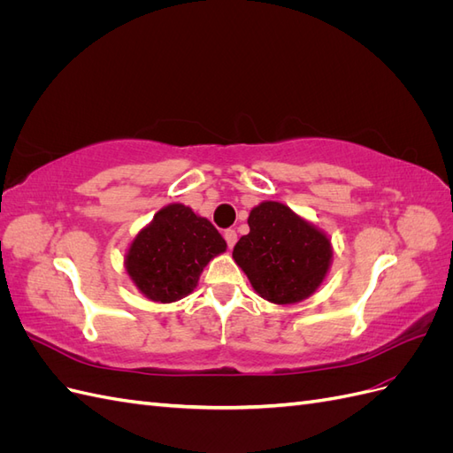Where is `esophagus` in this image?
I'll list each match as a JSON object with an SVG mask.
<instances>
[{"label":"esophagus","mask_w":453,"mask_h":453,"mask_svg":"<svg viewBox=\"0 0 453 453\" xmlns=\"http://www.w3.org/2000/svg\"><path fill=\"white\" fill-rule=\"evenodd\" d=\"M225 240H226V243H228V248H230V250L234 248V243H236V240H238L236 230H232V228L225 230Z\"/></svg>","instance_id":"obj_1"}]
</instances>
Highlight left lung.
<instances>
[{"mask_svg": "<svg viewBox=\"0 0 453 453\" xmlns=\"http://www.w3.org/2000/svg\"><path fill=\"white\" fill-rule=\"evenodd\" d=\"M248 225L250 234L240 238L232 257L258 296L296 304L319 289L333 263V245L323 230L272 200L255 205Z\"/></svg>", "mask_w": 453, "mask_h": 453, "instance_id": "obj_1", "label": "left lung"}]
</instances>
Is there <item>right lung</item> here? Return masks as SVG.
<instances>
[{"label":"right lung","mask_w":453,"mask_h":453,"mask_svg":"<svg viewBox=\"0 0 453 453\" xmlns=\"http://www.w3.org/2000/svg\"><path fill=\"white\" fill-rule=\"evenodd\" d=\"M226 251V242L188 205L168 203L130 243L125 266L149 300L170 304L190 295L205 265Z\"/></svg>","instance_id":"1"}]
</instances>
